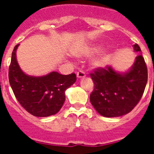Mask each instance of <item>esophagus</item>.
I'll use <instances>...</instances> for the list:
<instances>
[{
  "label": "esophagus",
  "mask_w": 154,
  "mask_h": 154,
  "mask_svg": "<svg viewBox=\"0 0 154 154\" xmlns=\"http://www.w3.org/2000/svg\"><path fill=\"white\" fill-rule=\"evenodd\" d=\"M77 77H78V79H79L85 78V73L83 71H79V72H78V73H77Z\"/></svg>",
  "instance_id": "34e87169"
}]
</instances>
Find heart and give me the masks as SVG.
I'll return each mask as SVG.
<instances>
[{
  "label": "heart",
  "instance_id": "heart-1",
  "mask_svg": "<svg viewBox=\"0 0 154 154\" xmlns=\"http://www.w3.org/2000/svg\"><path fill=\"white\" fill-rule=\"evenodd\" d=\"M103 45L101 43H94L82 48L76 52L79 57H90L99 53L91 62L92 66L95 69H101L105 68L112 57V51L109 49H103Z\"/></svg>",
  "mask_w": 154,
  "mask_h": 154
}]
</instances>
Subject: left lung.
Returning a JSON list of instances; mask_svg holds the SVG:
<instances>
[{"label":"left lung","mask_w":154,"mask_h":154,"mask_svg":"<svg viewBox=\"0 0 154 154\" xmlns=\"http://www.w3.org/2000/svg\"><path fill=\"white\" fill-rule=\"evenodd\" d=\"M133 47L135 52L140 53L138 45ZM90 75L95 85L90 102L105 117H118L132 111L142 97L148 76L142 55L136 57L132 67L126 72H118L109 65L97 69Z\"/></svg>","instance_id":"left-lung-1"}]
</instances>
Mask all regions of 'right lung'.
<instances>
[{"instance_id":"right-lung-1","label":"right lung","mask_w":154,"mask_h":154,"mask_svg":"<svg viewBox=\"0 0 154 154\" xmlns=\"http://www.w3.org/2000/svg\"><path fill=\"white\" fill-rule=\"evenodd\" d=\"M12 52L9 67V82L14 94L23 108L31 115L47 117L56 114L65 100V91L75 82L76 75H62L57 72L42 76L24 73L17 61V49Z\"/></svg>"}]
</instances>
